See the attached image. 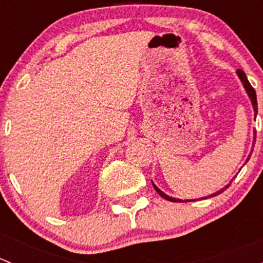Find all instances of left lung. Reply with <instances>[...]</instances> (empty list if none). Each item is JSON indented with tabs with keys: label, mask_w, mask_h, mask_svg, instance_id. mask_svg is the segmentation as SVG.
Wrapping results in <instances>:
<instances>
[{
	"label": "left lung",
	"mask_w": 263,
	"mask_h": 263,
	"mask_svg": "<svg viewBox=\"0 0 263 263\" xmlns=\"http://www.w3.org/2000/svg\"><path fill=\"white\" fill-rule=\"evenodd\" d=\"M237 73H238V76H239V79H240V80H242L243 85H245V87H246L247 92H248L249 98H251L252 105H253V109H254V115H257V97H256V90H254L253 87H252V85L249 84V81H248V79H247L246 73L243 72L242 70H238V71H237ZM254 141H256V139H254ZM249 158H251V155L248 156V159H247V161L249 160ZM153 185H154V188H155V190H156V192H158L159 195L161 196V197H163V198H165V200H168V201H172V202H176V201H179V202H182L181 200H177V198L169 197L168 195H165V193H164V192H161V191L159 190V188L156 187L155 184H153ZM228 187H229V184H228V185H225V187H224V188H221V190H220V191H217L216 193H213V195H210V196H209V197H214V196H216V195H220V193H222V192H224V191L227 190ZM209 197H205V198H209Z\"/></svg>",
	"instance_id": "8db88e82"
}]
</instances>
